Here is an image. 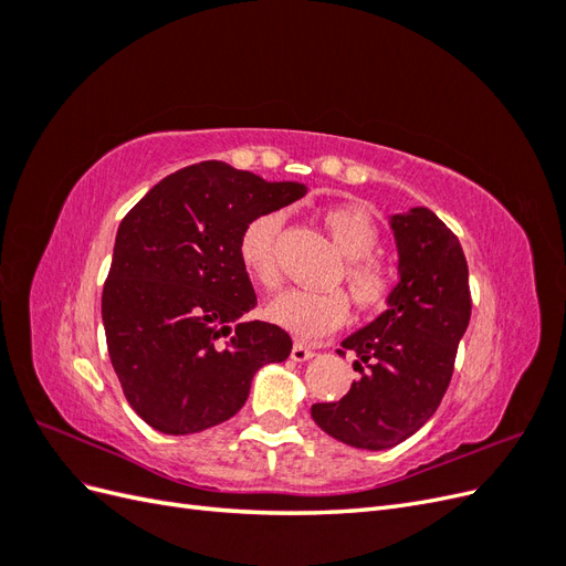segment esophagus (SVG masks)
Returning <instances> with one entry per match:
<instances>
[{
    "label": "esophagus",
    "mask_w": 566,
    "mask_h": 566,
    "mask_svg": "<svg viewBox=\"0 0 566 566\" xmlns=\"http://www.w3.org/2000/svg\"><path fill=\"white\" fill-rule=\"evenodd\" d=\"M290 358H293V361H297V364H302V361H310V358H314V349H312V347H306L304 342H295V345H293V352H290Z\"/></svg>",
    "instance_id": "obj_1"
}]
</instances>
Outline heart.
Masks as SVG:
<instances>
[{
	"instance_id": "b5f03b06",
	"label": "heart",
	"mask_w": 566,
	"mask_h": 566,
	"mask_svg": "<svg viewBox=\"0 0 566 566\" xmlns=\"http://www.w3.org/2000/svg\"><path fill=\"white\" fill-rule=\"evenodd\" d=\"M323 227L333 235L335 245L349 260L342 271L354 302L364 312L385 306L399 287V273L387 262L373 256L380 248V229L373 217L352 202L325 208ZM283 212L266 210L254 214L238 235V256L250 281L264 293H279L283 271L279 264V235ZM269 318L302 339H318L337 331L349 318V297L342 290H290L269 306Z\"/></svg>"
}]
</instances>
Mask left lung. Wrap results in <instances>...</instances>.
I'll return each instance as SVG.
<instances>
[{"label": "left lung", "mask_w": 566, "mask_h": 566, "mask_svg": "<svg viewBox=\"0 0 566 566\" xmlns=\"http://www.w3.org/2000/svg\"><path fill=\"white\" fill-rule=\"evenodd\" d=\"M401 281L389 310L342 342L361 380L339 401L314 403L323 432L356 449L382 451L416 434L449 389L472 297L458 235L427 208L391 217Z\"/></svg>", "instance_id": "1"}]
</instances>
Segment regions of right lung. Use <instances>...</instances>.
Segmentation results:
<instances>
[{
	"label": "right lung",
	"mask_w": 566,
	"mask_h": 566,
	"mask_svg": "<svg viewBox=\"0 0 566 566\" xmlns=\"http://www.w3.org/2000/svg\"><path fill=\"white\" fill-rule=\"evenodd\" d=\"M304 193L302 184L208 160L165 177L125 214L101 312L125 397L158 432L191 434L233 418L254 373L290 356L283 328L243 318L256 295L238 235L254 214Z\"/></svg>",
	"instance_id": "add662e5"
}]
</instances>
